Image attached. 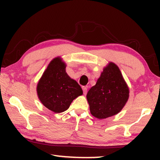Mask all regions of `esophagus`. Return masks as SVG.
Masks as SVG:
<instances>
[{
    "mask_svg": "<svg viewBox=\"0 0 160 160\" xmlns=\"http://www.w3.org/2000/svg\"><path fill=\"white\" fill-rule=\"evenodd\" d=\"M82 88V90H83V94H87V92H88V88H87V87L83 86Z\"/></svg>",
    "mask_w": 160,
    "mask_h": 160,
    "instance_id": "obj_1",
    "label": "esophagus"
}]
</instances>
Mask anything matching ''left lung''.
Wrapping results in <instances>:
<instances>
[{"label":"left lung","mask_w":160,"mask_h":160,"mask_svg":"<svg viewBox=\"0 0 160 160\" xmlns=\"http://www.w3.org/2000/svg\"><path fill=\"white\" fill-rule=\"evenodd\" d=\"M129 97L128 86L120 70L113 63L104 68L96 85L87 94L90 112L99 119L120 112Z\"/></svg>","instance_id":"obj_1"}]
</instances>
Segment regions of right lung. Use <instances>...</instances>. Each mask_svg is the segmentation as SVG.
<instances>
[{"mask_svg": "<svg viewBox=\"0 0 160 160\" xmlns=\"http://www.w3.org/2000/svg\"><path fill=\"white\" fill-rule=\"evenodd\" d=\"M37 91L41 102L54 113L66 111L82 94L80 86L66 73V64L60 58L51 61L38 82Z\"/></svg>", "mask_w": 160, "mask_h": 160, "instance_id": "1", "label": "right lung"}]
</instances>
